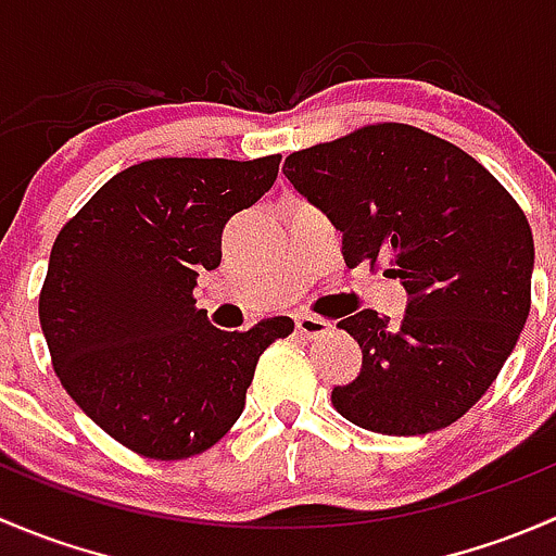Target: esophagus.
Instances as JSON below:
<instances>
[{
	"label": "esophagus",
	"mask_w": 556,
	"mask_h": 556,
	"mask_svg": "<svg viewBox=\"0 0 556 556\" xmlns=\"http://www.w3.org/2000/svg\"><path fill=\"white\" fill-rule=\"evenodd\" d=\"M295 328H299V333L304 339H319L323 333H328L330 323L314 317V314H295Z\"/></svg>",
	"instance_id": "1"
}]
</instances>
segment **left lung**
<instances>
[{
    "mask_svg": "<svg viewBox=\"0 0 556 556\" xmlns=\"http://www.w3.org/2000/svg\"><path fill=\"white\" fill-rule=\"evenodd\" d=\"M285 177L341 231L346 266L390 257L401 323H339L363 350L333 387L357 428L422 435L457 422L501 374L530 314L535 263L525 212L479 161L422 128L379 123L288 155Z\"/></svg>",
    "mask_w": 556,
    "mask_h": 556,
    "instance_id": "1",
    "label": "left lung"
}]
</instances>
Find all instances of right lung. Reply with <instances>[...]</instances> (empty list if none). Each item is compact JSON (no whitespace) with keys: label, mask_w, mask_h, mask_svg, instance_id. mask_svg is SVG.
<instances>
[{"label":"right lung","mask_w":556,"mask_h":556,"mask_svg":"<svg viewBox=\"0 0 556 556\" xmlns=\"http://www.w3.org/2000/svg\"><path fill=\"white\" fill-rule=\"evenodd\" d=\"M279 161H142L61 228L39 325L72 401L128 450H210L242 417L263 350L293 333L290 317L220 330L193 299L199 274L220 266L226 223L271 188Z\"/></svg>","instance_id":"obj_1"}]
</instances>
